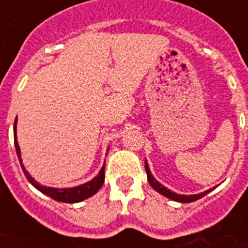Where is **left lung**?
<instances>
[{
	"label": "left lung",
	"instance_id": "1",
	"mask_svg": "<svg viewBox=\"0 0 248 248\" xmlns=\"http://www.w3.org/2000/svg\"><path fill=\"white\" fill-rule=\"evenodd\" d=\"M145 170H147L148 181H149V184L152 185V188L155 189V190H157L158 193H161L162 196L167 197V198H170V200L176 201V202H181V203H189V202H194V201L200 200V198L204 197L206 194H207V193H210L212 190V189H210V190H206V192L200 193V194H194V196H180V194H176V193L171 192L170 189H167L166 186H163L161 183H158V181L155 180V177H153V175H152L151 170H149V166H148L147 162H145Z\"/></svg>",
	"mask_w": 248,
	"mask_h": 248
}]
</instances>
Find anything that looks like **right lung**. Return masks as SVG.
<instances>
[{
	"label": "right lung",
	"instance_id": "right-lung-1",
	"mask_svg": "<svg viewBox=\"0 0 248 248\" xmlns=\"http://www.w3.org/2000/svg\"><path fill=\"white\" fill-rule=\"evenodd\" d=\"M14 141H15V149H16L17 158L20 161V166L23 169V172H24L25 177L28 179V181L33 186H36L40 192H42L46 196L51 197L52 200L59 201V202H65V203H77V202H81V201L89 198V197L93 196L95 193L101 188V185L104 183V175L105 170L104 166L103 169L100 170V172L96 177H93V180L86 183V184L78 185L76 188H67V189H55V188H48V186H44V185L38 184L34 179H33L31 175L28 173V171L24 169V166L21 163L20 158V148H19V144H17L16 140V120H15V124H14Z\"/></svg>",
	"mask_w": 248,
	"mask_h": 248
}]
</instances>
